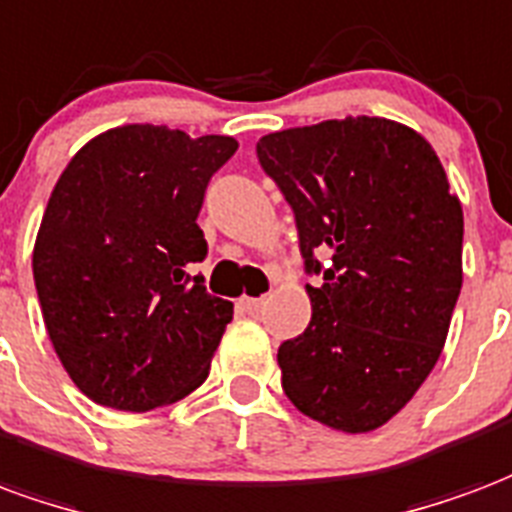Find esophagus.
<instances>
[{"label": "esophagus", "instance_id": "esophagus-1", "mask_svg": "<svg viewBox=\"0 0 512 512\" xmlns=\"http://www.w3.org/2000/svg\"><path fill=\"white\" fill-rule=\"evenodd\" d=\"M263 304H266V298H241V301H238V306H241V309L249 314L260 312V309H263Z\"/></svg>", "mask_w": 512, "mask_h": 512}]
</instances>
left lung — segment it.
<instances>
[{"mask_svg": "<svg viewBox=\"0 0 512 512\" xmlns=\"http://www.w3.org/2000/svg\"><path fill=\"white\" fill-rule=\"evenodd\" d=\"M257 162L293 208L312 320L279 344L287 399L339 431H372L437 363L461 293L464 214L418 132L347 116L271 132Z\"/></svg>", "mask_w": 512, "mask_h": 512, "instance_id": "1", "label": "left lung"}]
</instances>
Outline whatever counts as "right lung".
Returning a JSON list of instances; mask_svg holds the SVG:
<instances>
[{"mask_svg": "<svg viewBox=\"0 0 512 512\" xmlns=\"http://www.w3.org/2000/svg\"><path fill=\"white\" fill-rule=\"evenodd\" d=\"M236 138L127 124L89 140L56 181L34 244L45 328L102 407L149 412L208 377L233 304L206 293L198 214Z\"/></svg>", "mask_w": 512, "mask_h": 512, "instance_id": "obj_1", "label": "right lung"}]
</instances>
